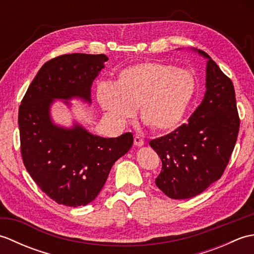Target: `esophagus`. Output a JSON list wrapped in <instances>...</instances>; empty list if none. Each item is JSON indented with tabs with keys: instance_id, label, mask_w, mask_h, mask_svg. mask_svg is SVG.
Segmentation results:
<instances>
[{
	"instance_id": "1",
	"label": "esophagus",
	"mask_w": 254,
	"mask_h": 254,
	"mask_svg": "<svg viewBox=\"0 0 254 254\" xmlns=\"http://www.w3.org/2000/svg\"><path fill=\"white\" fill-rule=\"evenodd\" d=\"M134 145H135V146H137V147L143 146V145H144L143 138H141L138 135H136L135 137H134Z\"/></svg>"
}]
</instances>
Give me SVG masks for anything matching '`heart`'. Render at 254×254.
Masks as SVG:
<instances>
[{
    "label": "heart",
    "mask_w": 254,
    "mask_h": 254,
    "mask_svg": "<svg viewBox=\"0 0 254 254\" xmlns=\"http://www.w3.org/2000/svg\"><path fill=\"white\" fill-rule=\"evenodd\" d=\"M195 93L187 69L161 62H141L119 72L115 84L101 83L97 99L112 120L126 122L138 107L141 121L154 132L175 130Z\"/></svg>",
    "instance_id": "obj_1"
}]
</instances>
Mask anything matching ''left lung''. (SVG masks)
<instances>
[{
  "label": "left lung",
  "mask_w": 254,
  "mask_h": 254,
  "mask_svg": "<svg viewBox=\"0 0 254 254\" xmlns=\"http://www.w3.org/2000/svg\"><path fill=\"white\" fill-rule=\"evenodd\" d=\"M195 51L207 59L201 105L187 123L149 142L163 164L156 186L175 199L195 196L222 177L240 126L233 82L207 53Z\"/></svg>",
  "instance_id": "obj_1"
}]
</instances>
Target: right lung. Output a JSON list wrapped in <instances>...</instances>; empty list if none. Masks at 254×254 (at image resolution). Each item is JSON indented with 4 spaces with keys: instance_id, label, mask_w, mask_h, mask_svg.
I'll return each mask as SVG.
<instances>
[{
    "instance_id": "obj_1",
    "label": "right lung",
    "mask_w": 254,
    "mask_h": 254,
    "mask_svg": "<svg viewBox=\"0 0 254 254\" xmlns=\"http://www.w3.org/2000/svg\"><path fill=\"white\" fill-rule=\"evenodd\" d=\"M105 55L72 53L45 63L24 96L18 111L20 152L32 180L58 204L77 207L94 201L111 167L132 147L127 132L115 138L94 135L78 123L55 124L56 99L90 104L94 79L105 67Z\"/></svg>"
}]
</instances>
